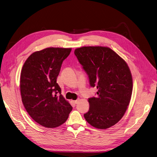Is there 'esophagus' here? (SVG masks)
<instances>
[{"label":"esophagus","instance_id":"1","mask_svg":"<svg viewBox=\"0 0 157 157\" xmlns=\"http://www.w3.org/2000/svg\"><path fill=\"white\" fill-rule=\"evenodd\" d=\"M78 101H79V100H72V102L74 103H75V104L78 103Z\"/></svg>","mask_w":157,"mask_h":157}]
</instances>
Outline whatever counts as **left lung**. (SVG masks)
Listing matches in <instances>:
<instances>
[{"instance_id":"8db88e82","label":"left lung","mask_w":157,"mask_h":157,"mask_svg":"<svg viewBox=\"0 0 157 157\" xmlns=\"http://www.w3.org/2000/svg\"><path fill=\"white\" fill-rule=\"evenodd\" d=\"M97 97L88 99L86 121L94 128H109L124 116L132 91V78L126 62L107 47H82L75 50Z\"/></svg>"}]
</instances>
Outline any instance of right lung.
<instances>
[{"mask_svg":"<svg viewBox=\"0 0 157 157\" xmlns=\"http://www.w3.org/2000/svg\"><path fill=\"white\" fill-rule=\"evenodd\" d=\"M71 48L49 47L31 54L21 72L20 90L24 107L35 122L54 128L64 124L72 107L57 83L62 62Z\"/></svg>","mask_w":157,"mask_h":157,"instance_id":"add662e5","label":"right lung"}]
</instances>
